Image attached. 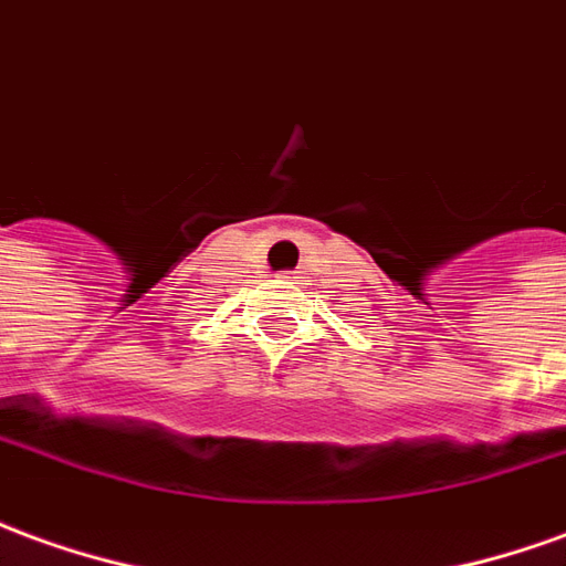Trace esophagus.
Returning <instances> with one entry per match:
<instances>
[{
  "mask_svg": "<svg viewBox=\"0 0 566 566\" xmlns=\"http://www.w3.org/2000/svg\"><path fill=\"white\" fill-rule=\"evenodd\" d=\"M282 279H284V284H294V279H296V275H294V272H284Z\"/></svg>",
  "mask_w": 566,
  "mask_h": 566,
  "instance_id": "1",
  "label": "esophagus"
}]
</instances>
